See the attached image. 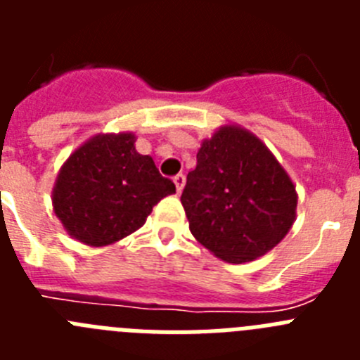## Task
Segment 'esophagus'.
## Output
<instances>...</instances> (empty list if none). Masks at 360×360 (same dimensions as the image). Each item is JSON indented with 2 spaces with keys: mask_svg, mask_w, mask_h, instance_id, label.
<instances>
[{
  "mask_svg": "<svg viewBox=\"0 0 360 360\" xmlns=\"http://www.w3.org/2000/svg\"><path fill=\"white\" fill-rule=\"evenodd\" d=\"M173 182H174V186H176V191L178 193H182V189H184V186H186V174H176V176L173 178Z\"/></svg>",
  "mask_w": 360,
  "mask_h": 360,
  "instance_id": "1",
  "label": "esophagus"
}]
</instances>
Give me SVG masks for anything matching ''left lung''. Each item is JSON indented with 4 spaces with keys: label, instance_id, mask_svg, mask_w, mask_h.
<instances>
[{
    "label": "left lung",
    "instance_id": "left-lung-1",
    "mask_svg": "<svg viewBox=\"0 0 360 360\" xmlns=\"http://www.w3.org/2000/svg\"><path fill=\"white\" fill-rule=\"evenodd\" d=\"M182 205L191 234L229 263L265 256L295 221L292 178L249 129L225 124L203 139Z\"/></svg>",
    "mask_w": 360,
    "mask_h": 360
}]
</instances>
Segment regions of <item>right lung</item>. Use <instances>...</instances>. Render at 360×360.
<instances>
[{"mask_svg": "<svg viewBox=\"0 0 360 360\" xmlns=\"http://www.w3.org/2000/svg\"><path fill=\"white\" fill-rule=\"evenodd\" d=\"M131 131L98 133L66 158L52 191L53 212L73 240L106 247L146 224L153 207L176 193Z\"/></svg>", "mask_w": 360, "mask_h": 360, "instance_id": "obj_1", "label": "right lung"}]
</instances>
